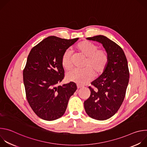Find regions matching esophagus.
Segmentation results:
<instances>
[{"mask_svg":"<svg viewBox=\"0 0 147 147\" xmlns=\"http://www.w3.org/2000/svg\"><path fill=\"white\" fill-rule=\"evenodd\" d=\"M77 89H80V88H81L82 87V86H80V85L77 84Z\"/></svg>","mask_w":147,"mask_h":147,"instance_id":"obj_1","label":"esophagus"}]
</instances>
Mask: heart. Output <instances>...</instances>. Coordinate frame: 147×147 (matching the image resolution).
<instances>
[{"instance_id":"heart-1","label":"heart","mask_w":147,"mask_h":147,"mask_svg":"<svg viewBox=\"0 0 147 147\" xmlns=\"http://www.w3.org/2000/svg\"><path fill=\"white\" fill-rule=\"evenodd\" d=\"M76 49L77 51L86 58L84 64V70H74L67 75L69 81L74 82L78 84L84 85L89 82L96 76L101 74L105 70L108 63V55L104 49H98V47L88 41H83L79 43ZM61 64L63 68L70 70L73 66L71 52H65L62 56Z\"/></svg>"}]
</instances>
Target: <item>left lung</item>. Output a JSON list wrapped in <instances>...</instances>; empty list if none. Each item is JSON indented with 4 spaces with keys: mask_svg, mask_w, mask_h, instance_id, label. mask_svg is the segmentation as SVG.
<instances>
[{
    "mask_svg": "<svg viewBox=\"0 0 147 147\" xmlns=\"http://www.w3.org/2000/svg\"><path fill=\"white\" fill-rule=\"evenodd\" d=\"M101 44L108 55L107 66L91 84L90 96L84 102L87 114L98 120L111 118L119 109L125 97L129 81L127 60L123 49L103 35L86 38Z\"/></svg>",
    "mask_w": 147,
    "mask_h": 147,
    "instance_id": "1",
    "label": "left lung"
}]
</instances>
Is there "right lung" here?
<instances>
[{
    "label": "right lung",
    "instance_id": "right-lung-1",
    "mask_svg": "<svg viewBox=\"0 0 147 147\" xmlns=\"http://www.w3.org/2000/svg\"><path fill=\"white\" fill-rule=\"evenodd\" d=\"M78 39L50 36L32 48L28 56L23 71L27 99L42 119L52 121L61 117L77 90L73 82L58 84L64 78L62 56Z\"/></svg>",
    "mask_w": 147,
    "mask_h": 147
}]
</instances>
